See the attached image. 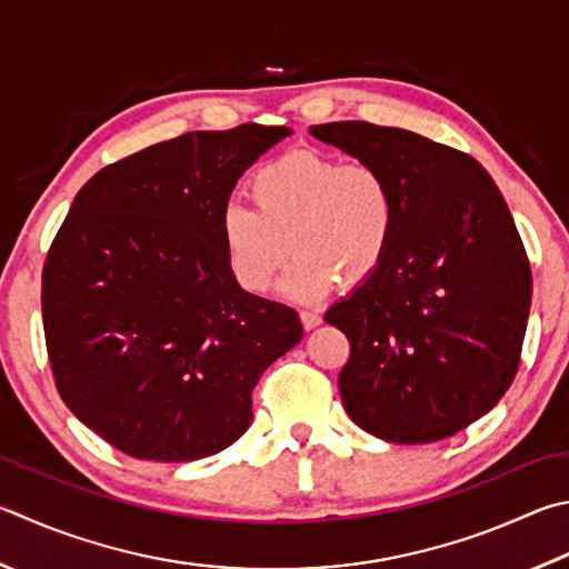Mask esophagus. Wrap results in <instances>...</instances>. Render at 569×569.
<instances>
[{
  "label": "esophagus",
  "mask_w": 569,
  "mask_h": 569,
  "mask_svg": "<svg viewBox=\"0 0 569 569\" xmlns=\"http://www.w3.org/2000/svg\"><path fill=\"white\" fill-rule=\"evenodd\" d=\"M301 323L306 330H313L323 323V316H320L318 311H301Z\"/></svg>",
  "instance_id": "obj_1"
}]
</instances>
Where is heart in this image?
I'll list each match as a JSON object with an SVG mask.
<instances>
[{
    "mask_svg": "<svg viewBox=\"0 0 569 569\" xmlns=\"http://www.w3.org/2000/svg\"><path fill=\"white\" fill-rule=\"evenodd\" d=\"M246 191L253 209L226 206L219 236L231 273L251 293L268 291L296 251L281 291L313 303L336 276L350 286L373 276L396 239V189L368 161L296 149L258 167Z\"/></svg>",
    "mask_w": 569,
    "mask_h": 569,
    "instance_id": "obj_1",
    "label": "heart"
}]
</instances>
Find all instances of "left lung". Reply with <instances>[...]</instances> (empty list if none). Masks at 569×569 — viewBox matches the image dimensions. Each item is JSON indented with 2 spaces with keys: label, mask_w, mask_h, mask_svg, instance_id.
Segmentation results:
<instances>
[{
  "label": "left lung",
  "mask_w": 569,
  "mask_h": 569,
  "mask_svg": "<svg viewBox=\"0 0 569 569\" xmlns=\"http://www.w3.org/2000/svg\"><path fill=\"white\" fill-rule=\"evenodd\" d=\"M311 133L386 171L398 196L386 261L326 313L350 343L346 412L398 446L456 436L520 366L532 273L508 203L472 157L420 133L368 121Z\"/></svg>",
  "instance_id": "obj_1"
}]
</instances>
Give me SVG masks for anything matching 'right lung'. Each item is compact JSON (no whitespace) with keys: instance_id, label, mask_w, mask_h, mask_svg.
<instances>
[{"instance_id":"right-lung-1","label":"right lung","mask_w":569,"mask_h":569,"mask_svg":"<svg viewBox=\"0 0 569 569\" xmlns=\"http://www.w3.org/2000/svg\"><path fill=\"white\" fill-rule=\"evenodd\" d=\"M288 127L243 123L153 143L94 173L41 273L49 363L67 408L131 458L189 462L251 426V390L303 336L246 293L219 221Z\"/></svg>"}]
</instances>
